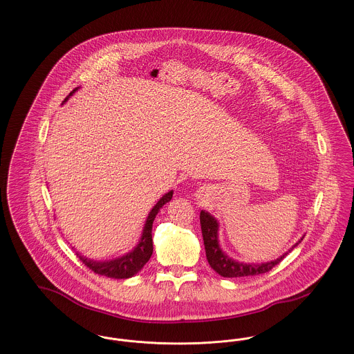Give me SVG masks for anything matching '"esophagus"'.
I'll return each mask as SVG.
<instances>
[{
    "instance_id": "34e87169",
    "label": "esophagus",
    "mask_w": 354,
    "mask_h": 354,
    "mask_svg": "<svg viewBox=\"0 0 354 354\" xmlns=\"http://www.w3.org/2000/svg\"><path fill=\"white\" fill-rule=\"evenodd\" d=\"M203 191H204V189H202V192H203Z\"/></svg>"
}]
</instances>
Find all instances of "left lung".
<instances>
[{
  "mask_svg": "<svg viewBox=\"0 0 354 354\" xmlns=\"http://www.w3.org/2000/svg\"><path fill=\"white\" fill-rule=\"evenodd\" d=\"M201 225H202L203 240H204V248L205 256L208 260V264L211 268L219 273L223 277H247V276H256L266 273L272 270L274 266H277L288 252H290L299 243L303 241L304 236L292 247L288 250V252L283 253L276 260L267 261V263H241L235 259L230 257L227 253L221 250L219 244V221L215 219L209 212L202 209L201 212Z\"/></svg>",
  "mask_w": 354,
  "mask_h": 354,
  "instance_id": "1",
  "label": "left lung"
}]
</instances>
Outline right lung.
<instances>
[{
    "label": "right lung",
    "instance_id": "add662e5",
    "mask_svg": "<svg viewBox=\"0 0 354 354\" xmlns=\"http://www.w3.org/2000/svg\"><path fill=\"white\" fill-rule=\"evenodd\" d=\"M78 88L80 87L74 88L65 98L64 103H66L68 98ZM172 194H174V191L171 189L167 194H165L158 201V203L152 207L151 211L149 212L147 219L145 221V225H143V230H142V234H140V239L130 252L124 253L123 256H119V257L111 259V260H104V261L87 259L86 256L81 254L80 252H77V256L82 260V263L86 267H88L93 272L102 274V276H106V277H110V279H130V277H133L146 266V263L151 257L152 251H153V247H152V223L156 218L158 212L160 211V208L172 199Z\"/></svg>",
    "mask_w": 354,
    "mask_h": 354
}]
</instances>
